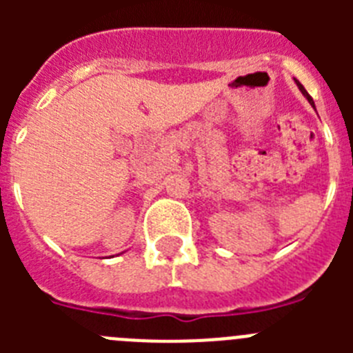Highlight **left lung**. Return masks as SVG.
Returning a JSON list of instances; mask_svg holds the SVG:
<instances>
[{"mask_svg": "<svg viewBox=\"0 0 353 353\" xmlns=\"http://www.w3.org/2000/svg\"><path fill=\"white\" fill-rule=\"evenodd\" d=\"M295 83H297V86H299V90H301V92H302V95H304V97H305V99H307V101H310V104H311V105H314L313 99H311V97H310V93L305 92V90H304V86H302V84H301V83H299V81H295Z\"/></svg>", "mask_w": 353, "mask_h": 353, "instance_id": "1", "label": "left lung"}]
</instances>
